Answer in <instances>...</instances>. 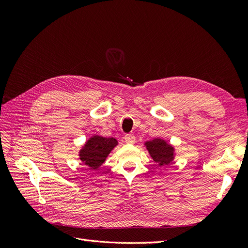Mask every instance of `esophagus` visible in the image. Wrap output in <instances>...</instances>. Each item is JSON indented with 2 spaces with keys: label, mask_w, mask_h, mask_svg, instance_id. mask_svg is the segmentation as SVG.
I'll return each mask as SVG.
<instances>
[{
  "label": "esophagus",
  "mask_w": 248,
  "mask_h": 248,
  "mask_svg": "<svg viewBox=\"0 0 248 248\" xmlns=\"http://www.w3.org/2000/svg\"><path fill=\"white\" fill-rule=\"evenodd\" d=\"M124 140L126 144H134V142H136V137H134L133 134H126L124 137Z\"/></svg>",
  "instance_id": "1"
}]
</instances>
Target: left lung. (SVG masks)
Segmentation results:
<instances>
[{"label":"left lung","mask_w":248,"mask_h":248,"mask_svg":"<svg viewBox=\"0 0 248 248\" xmlns=\"http://www.w3.org/2000/svg\"><path fill=\"white\" fill-rule=\"evenodd\" d=\"M144 146L149 152L152 159L158 164L159 167L169 166L175 159L176 149L175 147L160 138L151 140H147Z\"/></svg>","instance_id":"left-lung-1"}]
</instances>
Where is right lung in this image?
Wrapping results in <instances>:
<instances>
[{"label": "right lung", "mask_w": 248, "mask_h": 248, "mask_svg": "<svg viewBox=\"0 0 248 248\" xmlns=\"http://www.w3.org/2000/svg\"><path fill=\"white\" fill-rule=\"evenodd\" d=\"M117 146L118 140L115 138H103L94 134L87 140L79 150V160L91 170H97L102 166Z\"/></svg>", "instance_id": "right-lung-1"}]
</instances>
